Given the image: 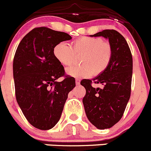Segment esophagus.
I'll return each instance as SVG.
<instances>
[{
	"label": "esophagus",
	"instance_id": "esophagus-1",
	"mask_svg": "<svg viewBox=\"0 0 151 151\" xmlns=\"http://www.w3.org/2000/svg\"><path fill=\"white\" fill-rule=\"evenodd\" d=\"M75 83H76V85L77 86L80 85V83H81V80H80V79H76Z\"/></svg>",
	"mask_w": 151,
	"mask_h": 151
}]
</instances>
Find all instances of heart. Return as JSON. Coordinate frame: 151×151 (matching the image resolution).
Masks as SVG:
<instances>
[{
	"label": "heart",
	"instance_id": "obj_1",
	"mask_svg": "<svg viewBox=\"0 0 151 151\" xmlns=\"http://www.w3.org/2000/svg\"><path fill=\"white\" fill-rule=\"evenodd\" d=\"M82 56L77 67H70L66 74L74 78L99 75L107 69L112 55L110 43L102 41L101 38L83 37L77 39L70 45L61 42L53 48V55L62 66L70 65L74 61V55Z\"/></svg>",
	"mask_w": 151,
	"mask_h": 151
}]
</instances>
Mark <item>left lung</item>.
<instances>
[{
	"instance_id": "8db88e82",
	"label": "left lung",
	"mask_w": 151,
	"mask_h": 151,
	"mask_svg": "<svg viewBox=\"0 0 151 151\" xmlns=\"http://www.w3.org/2000/svg\"><path fill=\"white\" fill-rule=\"evenodd\" d=\"M90 36L108 39L112 50L111 62L104 72L81 82L86 92L83 104L88 119L97 129H104L119 121L129 100L132 56L126 39L115 30H104ZM92 81L103 87L92 88Z\"/></svg>"
}]
</instances>
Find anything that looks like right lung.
<instances>
[{
  "label": "right lung",
  "instance_id": "obj_1",
  "mask_svg": "<svg viewBox=\"0 0 151 151\" xmlns=\"http://www.w3.org/2000/svg\"><path fill=\"white\" fill-rule=\"evenodd\" d=\"M67 33L46 27L36 28L19 44L13 59V79L16 101L23 114L35 128L48 130L59 120L75 79L66 77L64 67L53 55L58 43L69 40Z\"/></svg>",
  "mask_w": 151,
  "mask_h": 151
}]
</instances>
